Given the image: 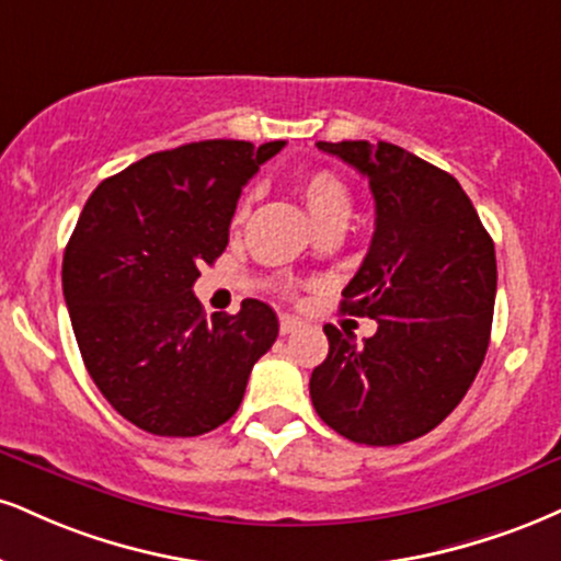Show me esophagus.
<instances>
[{
	"instance_id": "34e87169",
	"label": "esophagus",
	"mask_w": 561,
	"mask_h": 561,
	"mask_svg": "<svg viewBox=\"0 0 561 561\" xmlns=\"http://www.w3.org/2000/svg\"><path fill=\"white\" fill-rule=\"evenodd\" d=\"M298 329H302V321L300 319H295V316H279V332L282 334H295L298 332Z\"/></svg>"
}]
</instances>
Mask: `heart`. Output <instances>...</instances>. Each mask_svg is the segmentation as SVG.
Segmentation results:
<instances>
[{
	"label": "heart",
	"mask_w": 561,
	"mask_h": 561,
	"mask_svg": "<svg viewBox=\"0 0 561 561\" xmlns=\"http://www.w3.org/2000/svg\"><path fill=\"white\" fill-rule=\"evenodd\" d=\"M300 195L319 232L329 227H345L350 214H353V191H350V185L340 174L329 170H310L302 174ZM248 211H251V195L240 201L234 225H240Z\"/></svg>",
	"instance_id": "obj_1"
}]
</instances>
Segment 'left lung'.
Returning a JSON list of instances; mask_svg holds the SVG:
<instances>
[{
	"mask_svg": "<svg viewBox=\"0 0 561 561\" xmlns=\"http://www.w3.org/2000/svg\"><path fill=\"white\" fill-rule=\"evenodd\" d=\"M366 174L376 229L342 310L379 321L374 336L323 327L329 355L310 374V400L329 428L368 447L434 431L468 394L496 298L494 240L460 182L379 140L316 144Z\"/></svg>",
	"mask_w": 561,
	"mask_h": 561,
	"instance_id": "left-lung-1",
	"label": "left lung"
}]
</instances>
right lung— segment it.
Listing matches in <instances>:
<instances>
[{"label":"right lung","mask_w":561,"mask_h":561,"mask_svg":"<svg viewBox=\"0 0 561 561\" xmlns=\"http://www.w3.org/2000/svg\"><path fill=\"white\" fill-rule=\"evenodd\" d=\"M282 148L185 144L135 161L85 201L65 248V300L88 374L133 426L201 436L238 413L279 321L253 298L206 321L193 285L225 253L242 185Z\"/></svg>","instance_id":"add662e5"}]
</instances>
